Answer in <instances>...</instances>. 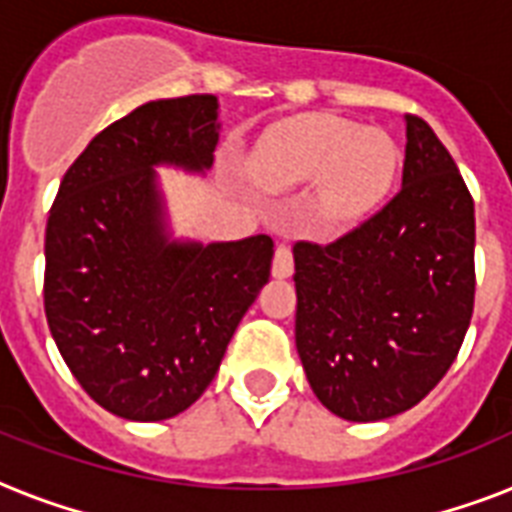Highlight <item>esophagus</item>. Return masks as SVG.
Segmentation results:
<instances>
[{
	"mask_svg": "<svg viewBox=\"0 0 512 512\" xmlns=\"http://www.w3.org/2000/svg\"><path fill=\"white\" fill-rule=\"evenodd\" d=\"M295 271V257H292V247L289 244H279L273 252V276L276 279H287Z\"/></svg>",
	"mask_w": 512,
	"mask_h": 512,
	"instance_id": "1",
	"label": "esophagus"
}]
</instances>
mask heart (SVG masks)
<instances>
[{
    "instance_id": "1",
    "label": "heart",
    "mask_w": 512,
    "mask_h": 512,
    "mask_svg": "<svg viewBox=\"0 0 512 512\" xmlns=\"http://www.w3.org/2000/svg\"><path fill=\"white\" fill-rule=\"evenodd\" d=\"M396 170L398 146L388 132L329 114L276 124L252 156V177L268 191L319 180V207L332 220L369 212L388 193Z\"/></svg>"
}]
</instances>
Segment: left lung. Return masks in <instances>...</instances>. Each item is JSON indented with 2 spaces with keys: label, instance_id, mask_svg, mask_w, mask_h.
Segmentation results:
<instances>
[{
  "label": "left lung",
  "instance_id": "obj_1",
  "mask_svg": "<svg viewBox=\"0 0 512 512\" xmlns=\"http://www.w3.org/2000/svg\"><path fill=\"white\" fill-rule=\"evenodd\" d=\"M476 212L425 119L406 114L401 191L329 244H295V342L313 393L350 422L420 404L460 353L476 297Z\"/></svg>",
  "mask_w": 512,
  "mask_h": 512
}]
</instances>
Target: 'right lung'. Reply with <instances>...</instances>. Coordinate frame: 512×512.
Here are the masks:
<instances>
[{
  "label": "right lung",
  "instance_id": "right-lung-1",
  "mask_svg": "<svg viewBox=\"0 0 512 512\" xmlns=\"http://www.w3.org/2000/svg\"><path fill=\"white\" fill-rule=\"evenodd\" d=\"M217 98L151 100L108 124L60 180L44 233V313L87 396L116 417L170 420L215 380L271 276V236L170 241L156 164L201 172Z\"/></svg>",
  "mask_w": 512,
  "mask_h": 512
}]
</instances>
